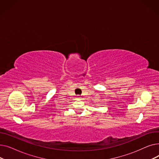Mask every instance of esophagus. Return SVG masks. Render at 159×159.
<instances>
[{
	"label": "esophagus",
	"instance_id": "34e87169",
	"mask_svg": "<svg viewBox=\"0 0 159 159\" xmlns=\"http://www.w3.org/2000/svg\"><path fill=\"white\" fill-rule=\"evenodd\" d=\"M77 99H81V97H77Z\"/></svg>",
	"mask_w": 159,
	"mask_h": 159
}]
</instances>
